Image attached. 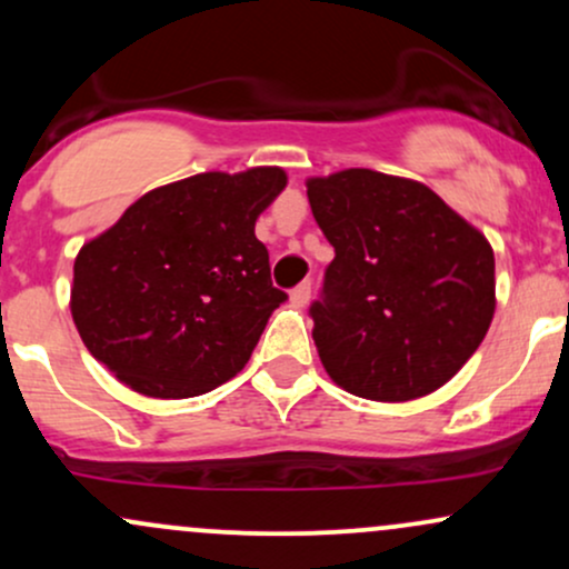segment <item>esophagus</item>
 <instances>
[{
    "mask_svg": "<svg viewBox=\"0 0 569 569\" xmlns=\"http://www.w3.org/2000/svg\"><path fill=\"white\" fill-rule=\"evenodd\" d=\"M291 302L297 307H305L307 302H310V280H305V283L293 286L291 289Z\"/></svg>",
    "mask_w": 569,
    "mask_h": 569,
    "instance_id": "1",
    "label": "esophagus"
}]
</instances>
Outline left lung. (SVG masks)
Returning <instances> with one entry per match:
<instances>
[{
	"mask_svg": "<svg viewBox=\"0 0 569 569\" xmlns=\"http://www.w3.org/2000/svg\"><path fill=\"white\" fill-rule=\"evenodd\" d=\"M335 246L310 318L339 388L371 401L439 390L495 316V253L433 189L369 168L307 181Z\"/></svg>",
	"mask_w": 569,
	"mask_h": 569,
	"instance_id": "1",
	"label": "left lung"
}]
</instances>
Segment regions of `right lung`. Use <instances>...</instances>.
<instances>
[{
	"label": "right lung",
	"mask_w": 569,
	"mask_h": 569,
	"mask_svg": "<svg viewBox=\"0 0 569 569\" xmlns=\"http://www.w3.org/2000/svg\"><path fill=\"white\" fill-rule=\"evenodd\" d=\"M280 168L198 173L147 192L82 246L71 318L117 380L152 398H189L232 380L289 299L253 234L283 192Z\"/></svg>",
	"instance_id": "1"
}]
</instances>
